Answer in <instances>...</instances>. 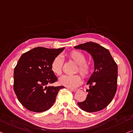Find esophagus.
Segmentation results:
<instances>
[{
	"label": "esophagus",
	"mask_w": 133,
	"mask_h": 133,
	"mask_svg": "<svg viewBox=\"0 0 133 133\" xmlns=\"http://www.w3.org/2000/svg\"><path fill=\"white\" fill-rule=\"evenodd\" d=\"M69 90H71V91H74V92L78 91V89H77V88H69Z\"/></svg>",
	"instance_id": "esophagus-1"
}]
</instances>
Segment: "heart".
<instances>
[{
	"instance_id": "1",
	"label": "heart",
	"mask_w": 133,
	"mask_h": 133,
	"mask_svg": "<svg viewBox=\"0 0 133 133\" xmlns=\"http://www.w3.org/2000/svg\"><path fill=\"white\" fill-rule=\"evenodd\" d=\"M69 58L74 61L78 64L76 72H79L84 79L90 78L92 73V67L90 63L87 61V57L83 53L78 51H72L67 54ZM64 60L60 55H57L53 59L51 64L52 72L57 76H60L63 73ZM61 85L74 88L80 85L82 83V78L79 74L75 75H64L59 79Z\"/></svg>"
}]
</instances>
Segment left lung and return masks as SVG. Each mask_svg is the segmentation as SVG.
<instances>
[{"instance_id": "left-lung-1", "label": "left lung", "mask_w": 133, "mask_h": 133, "mask_svg": "<svg viewBox=\"0 0 133 133\" xmlns=\"http://www.w3.org/2000/svg\"><path fill=\"white\" fill-rule=\"evenodd\" d=\"M87 51L94 61V71L87 85L90 89L84 102L78 103L83 110L94 112L109 104L117 90L118 66L108 49L98 43L88 42L74 47Z\"/></svg>"}]
</instances>
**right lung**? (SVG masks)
I'll list each match as a JSON object with an SVG mask.
<instances>
[{"label": "right lung", "instance_id": "obj_1", "mask_svg": "<svg viewBox=\"0 0 133 133\" xmlns=\"http://www.w3.org/2000/svg\"><path fill=\"white\" fill-rule=\"evenodd\" d=\"M64 49L37 47L19 58L14 72V90L18 100L27 110L35 112L48 110L55 103L59 91L64 88L47 86L57 81L51 64Z\"/></svg>", "mask_w": 133, "mask_h": 133}]
</instances>
